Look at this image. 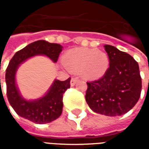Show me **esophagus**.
<instances>
[{"instance_id": "obj_1", "label": "esophagus", "mask_w": 149, "mask_h": 149, "mask_svg": "<svg viewBox=\"0 0 149 149\" xmlns=\"http://www.w3.org/2000/svg\"><path fill=\"white\" fill-rule=\"evenodd\" d=\"M77 81H78L77 77H72L71 81H70V84H71V86H74Z\"/></svg>"}]
</instances>
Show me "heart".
Wrapping results in <instances>:
<instances>
[{
	"instance_id": "obj_1",
	"label": "heart",
	"mask_w": 149,
	"mask_h": 149,
	"mask_svg": "<svg viewBox=\"0 0 149 149\" xmlns=\"http://www.w3.org/2000/svg\"><path fill=\"white\" fill-rule=\"evenodd\" d=\"M63 65L70 71H81L84 77L97 78L103 76L109 65L105 52L96 49H71L62 58Z\"/></svg>"
}]
</instances>
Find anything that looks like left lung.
Here are the masks:
<instances>
[{"instance_id": "left-lung-1", "label": "left lung", "mask_w": 149, "mask_h": 149, "mask_svg": "<svg viewBox=\"0 0 149 149\" xmlns=\"http://www.w3.org/2000/svg\"><path fill=\"white\" fill-rule=\"evenodd\" d=\"M109 67L102 77L87 82L86 102L93 112L109 116H121L140 99L142 88L138 63L128 53L109 45L104 46Z\"/></svg>"}]
</instances>
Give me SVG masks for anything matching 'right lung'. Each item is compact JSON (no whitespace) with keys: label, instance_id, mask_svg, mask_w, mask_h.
I'll use <instances>...</instances> for the list:
<instances>
[{"label":"right lung","instance_id":"add662e5","mask_svg":"<svg viewBox=\"0 0 149 149\" xmlns=\"http://www.w3.org/2000/svg\"><path fill=\"white\" fill-rule=\"evenodd\" d=\"M62 48L59 44L40 40L16 52L9 61L5 72L7 97L13 109L20 116L36 124H46L55 120L61 115L63 95L70 88L71 78L64 81L55 80L44 97L37 100H27L19 93L16 84V72L21 63L34 56L45 55L56 62Z\"/></svg>","mask_w":149,"mask_h":149}]
</instances>
